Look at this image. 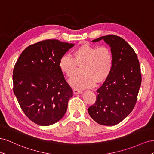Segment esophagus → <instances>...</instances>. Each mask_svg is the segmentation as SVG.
I'll list each match as a JSON object with an SVG mask.
<instances>
[{
    "label": "esophagus",
    "mask_w": 154,
    "mask_h": 154,
    "mask_svg": "<svg viewBox=\"0 0 154 154\" xmlns=\"http://www.w3.org/2000/svg\"><path fill=\"white\" fill-rule=\"evenodd\" d=\"M82 91L81 90H79L77 89H74L73 90V94H81L82 93Z\"/></svg>",
    "instance_id": "1"
}]
</instances>
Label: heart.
<instances>
[{"label": "heart", "mask_w": 154, "mask_h": 154, "mask_svg": "<svg viewBox=\"0 0 154 154\" xmlns=\"http://www.w3.org/2000/svg\"><path fill=\"white\" fill-rule=\"evenodd\" d=\"M113 65V57L111 50L107 46L100 47L84 44L74 51L73 57L63 55L59 61V68L68 78L73 77L77 66H82L81 75L69 81V85L78 90L93 87L110 74Z\"/></svg>", "instance_id": "obj_1"}]
</instances>
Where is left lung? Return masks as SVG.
<instances>
[{
	"mask_svg": "<svg viewBox=\"0 0 154 154\" xmlns=\"http://www.w3.org/2000/svg\"><path fill=\"white\" fill-rule=\"evenodd\" d=\"M100 40L110 46L113 65L109 75L97 90L95 104L88 108V112L97 123L113 126L133 110L141 85V73L137 55L123 38L108 35L92 42Z\"/></svg>",
	"mask_w": 154,
	"mask_h": 154,
	"instance_id": "obj_1",
	"label": "left lung"
}]
</instances>
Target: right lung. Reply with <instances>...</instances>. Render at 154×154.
Listing matches in <instances>:
<instances>
[{
  "label": "right lung",
  "instance_id": "1",
  "mask_svg": "<svg viewBox=\"0 0 154 154\" xmlns=\"http://www.w3.org/2000/svg\"><path fill=\"white\" fill-rule=\"evenodd\" d=\"M74 44L48 39L22 52L13 72L14 92L29 119L41 126L58 122L67 110L71 87L59 68L60 58Z\"/></svg>",
  "mask_w": 154,
  "mask_h": 154
}]
</instances>
